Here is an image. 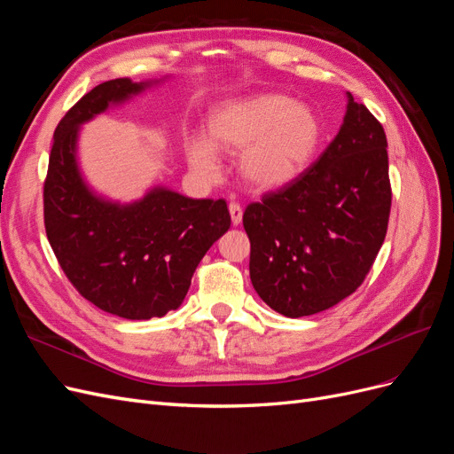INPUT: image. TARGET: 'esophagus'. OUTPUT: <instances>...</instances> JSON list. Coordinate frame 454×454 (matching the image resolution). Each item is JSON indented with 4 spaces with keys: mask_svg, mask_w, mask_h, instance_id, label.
<instances>
[{
    "mask_svg": "<svg viewBox=\"0 0 454 454\" xmlns=\"http://www.w3.org/2000/svg\"><path fill=\"white\" fill-rule=\"evenodd\" d=\"M229 214H231L232 225H240V222H242V206L239 202L229 204Z\"/></svg>",
    "mask_w": 454,
    "mask_h": 454,
    "instance_id": "esophagus-1",
    "label": "esophagus"
}]
</instances>
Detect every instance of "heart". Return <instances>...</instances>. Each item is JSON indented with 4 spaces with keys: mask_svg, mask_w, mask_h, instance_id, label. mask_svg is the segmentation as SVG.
<instances>
[{
    "mask_svg": "<svg viewBox=\"0 0 454 454\" xmlns=\"http://www.w3.org/2000/svg\"><path fill=\"white\" fill-rule=\"evenodd\" d=\"M210 142L189 145L193 168L214 177L217 151L240 153L239 170L257 191L282 189L295 182L312 162L322 138L320 119L310 107L282 94H255L219 106L210 117Z\"/></svg>",
    "mask_w": 454,
    "mask_h": 454,
    "instance_id": "heart-1",
    "label": "heart"
}]
</instances>
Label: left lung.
<instances>
[{
    "instance_id": "obj_1",
    "label": "left lung",
    "mask_w": 454,
    "mask_h": 454,
    "mask_svg": "<svg viewBox=\"0 0 454 454\" xmlns=\"http://www.w3.org/2000/svg\"><path fill=\"white\" fill-rule=\"evenodd\" d=\"M347 98L320 159L242 215L254 290L287 318L327 310L358 290L387 237V134L364 104Z\"/></svg>"
}]
</instances>
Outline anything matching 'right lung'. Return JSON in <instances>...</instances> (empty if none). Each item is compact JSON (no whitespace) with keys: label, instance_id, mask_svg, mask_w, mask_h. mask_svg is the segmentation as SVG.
<instances>
[{"label":"right lung","instance_id":"obj_1","mask_svg":"<svg viewBox=\"0 0 454 454\" xmlns=\"http://www.w3.org/2000/svg\"><path fill=\"white\" fill-rule=\"evenodd\" d=\"M157 83L125 77L87 92L54 130L43 187L47 239L67 280L92 305L127 320L160 318L180 307L200 259L231 227L223 199L153 187L121 204L92 191L81 174V125Z\"/></svg>","mask_w":454,"mask_h":454}]
</instances>
